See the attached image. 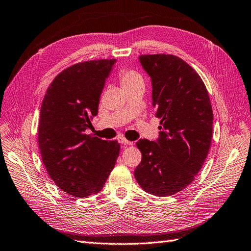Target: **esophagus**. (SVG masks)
<instances>
[{"instance_id": "obj_1", "label": "esophagus", "mask_w": 251, "mask_h": 251, "mask_svg": "<svg viewBox=\"0 0 251 251\" xmlns=\"http://www.w3.org/2000/svg\"><path fill=\"white\" fill-rule=\"evenodd\" d=\"M118 140H119V142L121 143V144H124V145H132L133 144V142H130V141L126 140L124 137H119Z\"/></svg>"}]
</instances>
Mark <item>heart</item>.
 <instances>
[{"label":"heart","instance_id":"b5f03b06","mask_svg":"<svg viewBox=\"0 0 251 251\" xmlns=\"http://www.w3.org/2000/svg\"><path fill=\"white\" fill-rule=\"evenodd\" d=\"M119 78H120L122 88L124 90L134 87V86H139V85L144 86V78H143L140 73H138V71L135 70H129V69L121 70Z\"/></svg>","mask_w":251,"mask_h":251}]
</instances>
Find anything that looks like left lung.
Here are the masks:
<instances>
[{
	"instance_id": "obj_1",
	"label": "left lung",
	"mask_w": 251,
	"mask_h": 251,
	"mask_svg": "<svg viewBox=\"0 0 251 251\" xmlns=\"http://www.w3.org/2000/svg\"><path fill=\"white\" fill-rule=\"evenodd\" d=\"M151 80L159 138L141 139L142 161L134 177L143 190L168 197L195 180L208 154L213 113L208 91L197 71L173 54L140 55Z\"/></svg>"
}]
</instances>
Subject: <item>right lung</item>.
<instances>
[{
  "instance_id": "right-lung-1",
  "label": "right lung",
  "mask_w": 251,
  "mask_h": 251,
  "mask_svg": "<svg viewBox=\"0 0 251 251\" xmlns=\"http://www.w3.org/2000/svg\"><path fill=\"white\" fill-rule=\"evenodd\" d=\"M116 59L87 61L63 70L41 107L39 147L49 176L75 198L101 190L116 165L118 141L86 134Z\"/></svg>"
}]
</instances>
